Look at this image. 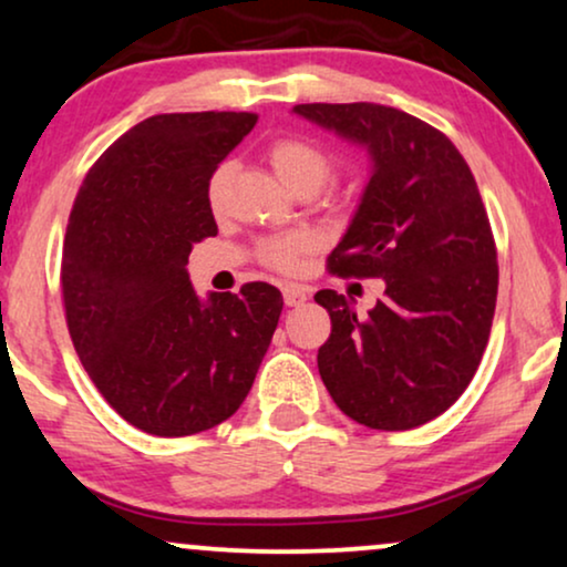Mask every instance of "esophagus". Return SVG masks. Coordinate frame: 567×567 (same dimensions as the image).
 <instances>
[{
    "mask_svg": "<svg viewBox=\"0 0 567 567\" xmlns=\"http://www.w3.org/2000/svg\"><path fill=\"white\" fill-rule=\"evenodd\" d=\"M282 298H285V306H300L308 300V290L300 288V285H285Z\"/></svg>",
    "mask_w": 567,
    "mask_h": 567,
    "instance_id": "1",
    "label": "esophagus"
}]
</instances>
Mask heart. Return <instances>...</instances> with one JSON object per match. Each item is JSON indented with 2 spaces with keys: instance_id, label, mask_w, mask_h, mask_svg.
I'll return each mask as SVG.
<instances>
[{
  "instance_id": "1",
  "label": "heart",
  "mask_w": 567,
  "mask_h": 567,
  "mask_svg": "<svg viewBox=\"0 0 567 567\" xmlns=\"http://www.w3.org/2000/svg\"><path fill=\"white\" fill-rule=\"evenodd\" d=\"M267 159L271 169L277 172L279 181L288 185L292 193L303 188L319 190L334 172V156L321 143L303 138V135H279V138L269 143ZM230 172V162H219L212 169L209 181H206V204H209L214 214L225 209L227 204ZM313 248H317V238L311 233H279L256 243V259L264 267L282 271V275H292V271L303 267V259Z\"/></svg>"
}]
</instances>
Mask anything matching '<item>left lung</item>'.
Segmentation results:
<instances>
[{
    "label": "left lung",
    "mask_w": 567,
    "mask_h": 567,
    "mask_svg": "<svg viewBox=\"0 0 567 567\" xmlns=\"http://www.w3.org/2000/svg\"><path fill=\"white\" fill-rule=\"evenodd\" d=\"M296 112L374 156L327 269L386 285L367 319L334 290L313 296L332 319L317 355L321 382L358 424L415 429L463 395L489 342L499 267L484 200L455 143L413 114L367 102Z\"/></svg>",
    "instance_id": "obj_1"
}]
</instances>
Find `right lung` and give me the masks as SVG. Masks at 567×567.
Wrapping results in <instances>:
<instances>
[{
  "label": "right lung",
  "mask_w": 567,
  "mask_h": 567,
  "mask_svg": "<svg viewBox=\"0 0 567 567\" xmlns=\"http://www.w3.org/2000/svg\"><path fill=\"white\" fill-rule=\"evenodd\" d=\"M254 112L154 114L89 169L68 219L62 303L83 369L127 424L190 436L246 400L282 313V292L246 282L198 300L193 243L217 235L212 169Z\"/></svg>",
  "instance_id": "right-lung-1"
}]
</instances>
